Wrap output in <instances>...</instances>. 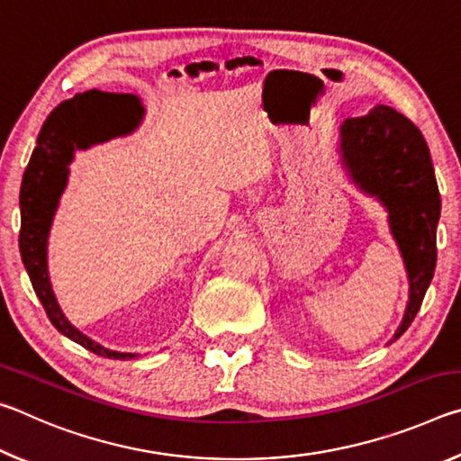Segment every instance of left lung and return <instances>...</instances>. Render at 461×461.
I'll use <instances>...</instances> for the list:
<instances>
[{
  "mask_svg": "<svg viewBox=\"0 0 461 461\" xmlns=\"http://www.w3.org/2000/svg\"><path fill=\"white\" fill-rule=\"evenodd\" d=\"M341 152L354 181L386 205L407 264L411 296L399 339L419 313L437 262L441 197L431 154L415 123L386 105L343 122Z\"/></svg>",
  "mask_w": 461,
  "mask_h": 461,
  "instance_id": "left-lung-1",
  "label": "left lung"
}]
</instances>
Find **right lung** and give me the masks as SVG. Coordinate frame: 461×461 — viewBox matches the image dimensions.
I'll use <instances>...</instances> for the list:
<instances>
[{"label": "right lung", "mask_w": 461, "mask_h": 461, "mask_svg": "<svg viewBox=\"0 0 461 461\" xmlns=\"http://www.w3.org/2000/svg\"><path fill=\"white\" fill-rule=\"evenodd\" d=\"M142 115V107L134 95L101 93L97 89L62 101L46 118L38 134L36 148L24 170L20 189V254L32 280L34 293L41 299L50 323L57 330L83 346L89 352L105 357H134V354H118L101 348L85 338L67 321L54 299L49 270H46V238H49L54 209L59 205L67 185L68 162L77 148H89L105 142L113 136L134 130Z\"/></svg>", "instance_id": "1"}]
</instances>
